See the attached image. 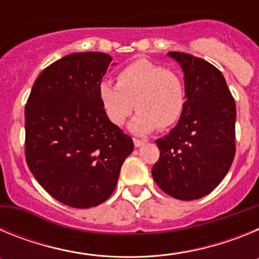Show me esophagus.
Masks as SVG:
<instances>
[{
	"label": "esophagus",
	"instance_id": "obj_1",
	"mask_svg": "<svg viewBox=\"0 0 259 259\" xmlns=\"http://www.w3.org/2000/svg\"><path fill=\"white\" fill-rule=\"evenodd\" d=\"M134 144L136 148H140V146H143L144 144H145V140H139V139H134Z\"/></svg>",
	"mask_w": 259,
	"mask_h": 259
}]
</instances>
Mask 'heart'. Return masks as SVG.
<instances>
[{"mask_svg": "<svg viewBox=\"0 0 259 259\" xmlns=\"http://www.w3.org/2000/svg\"><path fill=\"white\" fill-rule=\"evenodd\" d=\"M100 100L116 125H122L136 107L131 131L149 134L158 125L166 130L179 122L185 106L184 84L174 71L140 59L119 71L116 84L101 83Z\"/></svg>", "mask_w": 259, "mask_h": 259, "instance_id": "1", "label": "heart"}]
</instances>
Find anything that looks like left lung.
I'll return each mask as SVG.
<instances>
[{
	"instance_id": "left-lung-1",
	"label": "left lung",
	"mask_w": 259,
	"mask_h": 259,
	"mask_svg": "<svg viewBox=\"0 0 259 259\" xmlns=\"http://www.w3.org/2000/svg\"><path fill=\"white\" fill-rule=\"evenodd\" d=\"M167 56L184 72L185 106L178 124L155 140L161 154L152 175L171 197L197 200L217 188L232 164L236 105L211 63L180 52Z\"/></svg>"
}]
</instances>
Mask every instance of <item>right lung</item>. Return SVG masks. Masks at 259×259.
<instances>
[{
	"instance_id": "right-lung-1",
	"label": "right lung",
	"mask_w": 259,
	"mask_h": 259,
	"mask_svg": "<svg viewBox=\"0 0 259 259\" xmlns=\"http://www.w3.org/2000/svg\"><path fill=\"white\" fill-rule=\"evenodd\" d=\"M106 53H72L48 66L27 101L26 161L48 193L76 209L111 196L134 141L110 122L100 85Z\"/></svg>"
}]
</instances>
